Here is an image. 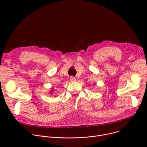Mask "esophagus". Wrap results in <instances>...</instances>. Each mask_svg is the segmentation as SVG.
Wrapping results in <instances>:
<instances>
[{"label": "esophagus", "mask_w": 147, "mask_h": 147, "mask_svg": "<svg viewBox=\"0 0 147 147\" xmlns=\"http://www.w3.org/2000/svg\"><path fill=\"white\" fill-rule=\"evenodd\" d=\"M70 81L71 82H76V79L74 78H73V77H71L70 78Z\"/></svg>", "instance_id": "obj_1"}]
</instances>
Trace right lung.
<instances>
[{
	"label": "right lung",
	"mask_w": 147,
	"mask_h": 147,
	"mask_svg": "<svg viewBox=\"0 0 147 147\" xmlns=\"http://www.w3.org/2000/svg\"><path fill=\"white\" fill-rule=\"evenodd\" d=\"M52 89V90H51L49 92V94H52L53 92H54V90H53V89Z\"/></svg>",
	"instance_id": "1"
}]
</instances>
